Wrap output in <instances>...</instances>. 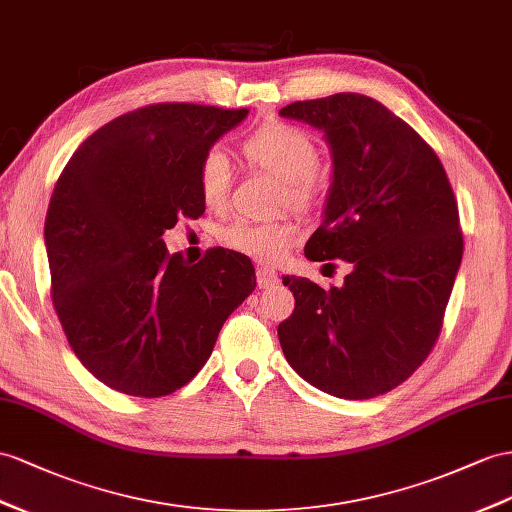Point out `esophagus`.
Here are the masks:
<instances>
[{"instance_id":"esophagus-1","label":"esophagus","mask_w":512,"mask_h":512,"mask_svg":"<svg viewBox=\"0 0 512 512\" xmlns=\"http://www.w3.org/2000/svg\"><path fill=\"white\" fill-rule=\"evenodd\" d=\"M279 283V274L270 266H257V285L259 290H270Z\"/></svg>"}]
</instances>
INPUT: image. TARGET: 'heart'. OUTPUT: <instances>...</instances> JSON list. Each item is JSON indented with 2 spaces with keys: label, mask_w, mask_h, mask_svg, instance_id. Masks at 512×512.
I'll return each instance as SVG.
<instances>
[{
  "label": "heart",
  "mask_w": 512,
  "mask_h": 512,
  "mask_svg": "<svg viewBox=\"0 0 512 512\" xmlns=\"http://www.w3.org/2000/svg\"><path fill=\"white\" fill-rule=\"evenodd\" d=\"M246 162L281 181V203L296 209H311L320 199L316 168L318 147L307 131L287 123H266L242 140ZM199 192L207 207L225 205L231 186V164L225 151L209 149L199 164ZM300 229L290 218L268 222L238 220L220 231L222 244L259 261H277L296 244Z\"/></svg>",
  "instance_id": "heart-1"
}]
</instances>
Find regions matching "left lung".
<instances>
[{
  "label": "left lung",
  "instance_id": "obj_1",
  "mask_svg": "<svg viewBox=\"0 0 512 512\" xmlns=\"http://www.w3.org/2000/svg\"><path fill=\"white\" fill-rule=\"evenodd\" d=\"M283 119L320 129L331 151L322 225L311 261L344 259V285L283 277L294 313L279 324L292 370L346 400H368L409 378L435 346L463 235L437 153L383 103L357 93L296 101Z\"/></svg>",
  "mask_w": 512,
  "mask_h": 512
}]
</instances>
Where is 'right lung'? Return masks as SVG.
I'll list each match as a JSON object with an SVG mask.
<instances>
[{"label": "right lung", "instance_id": "right-lung-1", "mask_svg": "<svg viewBox=\"0 0 512 512\" xmlns=\"http://www.w3.org/2000/svg\"><path fill=\"white\" fill-rule=\"evenodd\" d=\"M248 110L157 103L88 136L51 194V300L97 381L160 398L199 374L222 324L255 290L251 259L212 248L199 264L162 235L205 212L199 164Z\"/></svg>", "mask_w": 512, "mask_h": 512}]
</instances>
